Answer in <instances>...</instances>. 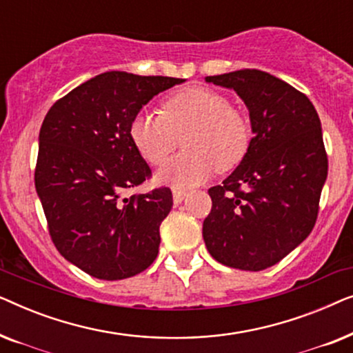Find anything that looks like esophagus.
<instances>
[{"label": "esophagus", "instance_id": "esophagus-1", "mask_svg": "<svg viewBox=\"0 0 353 353\" xmlns=\"http://www.w3.org/2000/svg\"><path fill=\"white\" fill-rule=\"evenodd\" d=\"M173 202H175V204H180V202L185 199V196H186V191H183V190H178V188H173Z\"/></svg>", "mask_w": 353, "mask_h": 353}]
</instances>
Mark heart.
I'll list each match as a JSON object with an SVG mask.
<instances>
[{
  "label": "heart",
  "mask_w": 353,
  "mask_h": 353,
  "mask_svg": "<svg viewBox=\"0 0 353 353\" xmlns=\"http://www.w3.org/2000/svg\"><path fill=\"white\" fill-rule=\"evenodd\" d=\"M130 138L151 165H161L180 138L185 151L157 172L156 180L191 188L243 161L252 141L248 117L219 91L192 86L163 101L162 112L141 110L130 123Z\"/></svg>",
  "instance_id": "heart-1"
}]
</instances>
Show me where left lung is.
Instances as JSON below:
<instances>
[{"label":"left lung","instance_id":"obj_1","mask_svg":"<svg viewBox=\"0 0 353 353\" xmlns=\"http://www.w3.org/2000/svg\"><path fill=\"white\" fill-rule=\"evenodd\" d=\"M205 81L238 93L254 138L234 172L209 190L202 236L216 262L260 272L315 226L327 176L320 117L305 94L267 72L243 69Z\"/></svg>","mask_w":353,"mask_h":353}]
</instances>
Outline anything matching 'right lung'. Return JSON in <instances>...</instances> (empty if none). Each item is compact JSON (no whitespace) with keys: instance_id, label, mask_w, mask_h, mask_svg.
<instances>
[{"instance_id":"obj_1","label":"right lung","mask_w":353,"mask_h":353,"mask_svg":"<svg viewBox=\"0 0 353 353\" xmlns=\"http://www.w3.org/2000/svg\"><path fill=\"white\" fill-rule=\"evenodd\" d=\"M183 81L104 72L56 101L43 120L37 194L56 249L91 276H134L157 257L172 191L125 196L151 175L130 123L154 96Z\"/></svg>"}]
</instances>
